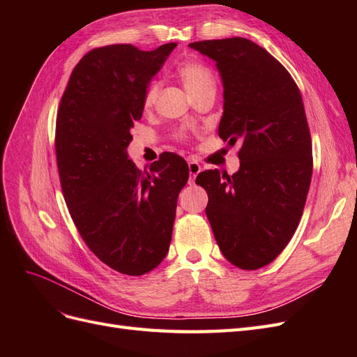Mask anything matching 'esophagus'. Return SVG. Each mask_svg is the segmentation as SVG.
<instances>
[{
  "label": "esophagus",
  "mask_w": 357,
  "mask_h": 357,
  "mask_svg": "<svg viewBox=\"0 0 357 357\" xmlns=\"http://www.w3.org/2000/svg\"><path fill=\"white\" fill-rule=\"evenodd\" d=\"M201 169H202V168H201V165L198 164L197 160H190V162H189V174H190V178H192V180L199 174Z\"/></svg>",
  "instance_id": "34e87169"
}]
</instances>
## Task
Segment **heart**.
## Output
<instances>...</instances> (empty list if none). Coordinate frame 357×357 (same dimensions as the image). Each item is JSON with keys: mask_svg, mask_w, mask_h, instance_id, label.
<instances>
[{"mask_svg": "<svg viewBox=\"0 0 357 357\" xmlns=\"http://www.w3.org/2000/svg\"><path fill=\"white\" fill-rule=\"evenodd\" d=\"M177 73L183 84H185L186 91L189 92V95H193L205 89H215V79H214L213 71L199 61H195V59L185 61L183 63H180ZM158 95H159V83L152 82L147 86V89L144 92V105L152 107L158 100Z\"/></svg>", "mask_w": 357, "mask_h": 357, "instance_id": "1", "label": "heart"}]
</instances>
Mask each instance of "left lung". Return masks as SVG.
I'll return each instance as SVG.
<instances>
[{
	"label": "left lung",
	"instance_id": "1",
	"mask_svg": "<svg viewBox=\"0 0 357 357\" xmlns=\"http://www.w3.org/2000/svg\"><path fill=\"white\" fill-rule=\"evenodd\" d=\"M215 62L223 84L219 137L241 142L232 176L202 171L208 222L228 261L257 269L283 252L294 236L312 174L311 137L295 80L274 56L241 38L190 43Z\"/></svg>",
	"mask_w": 357,
	"mask_h": 357
}]
</instances>
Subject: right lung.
I'll list each match as a JSON object with an SVG mask.
<instances>
[{
	"instance_id": "right-lung-1",
	"label": "right lung",
	"mask_w": 357,
	"mask_h": 357,
	"mask_svg": "<svg viewBox=\"0 0 357 357\" xmlns=\"http://www.w3.org/2000/svg\"><path fill=\"white\" fill-rule=\"evenodd\" d=\"M176 46L91 50L74 67L58 110L56 162L73 222L95 256L126 275H143L164 261L189 178L176 153H162L143 172L126 152L147 86Z\"/></svg>"
}]
</instances>
